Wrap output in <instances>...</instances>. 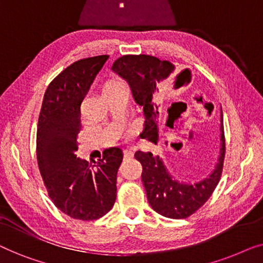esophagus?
<instances>
[{
    "label": "esophagus",
    "mask_w": 263,
    "mask_h": 263,
    "mask_svg": "<svg viewBox=\"0 0 263 263\" xmlns=\"http://www.w3.org/2000/svg\"><path fill=\"white\" fill-rule=\"evenodd\" d=\"M123 156H124V158L129 159V158L133 157V152L130 149H123Z\"/></svg>",
    "instance_id": "obj_1"
}]
</instances>
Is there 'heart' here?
Returning a JSON list of instances; mask_svg holds the SVG:
<instances>
[{
	"instance_id": "b5f03b06",
	"label": "heart",
	"mask_w": 263,
	"mask_h": 263,
	"mask_svg": "<svg viewBox=\"0 0 263 263\" xmlns=\"http://www.w3.org/2000/svg\"><path fill=\"white\" fill-rule=\"evenodd\" d=\"M120 85H121L120 82H117V81H107L106 84H104V86L102 87V92L105 93L107 91H110V89L117 87V86H120Z\"/></svg>"
}]
</instances>
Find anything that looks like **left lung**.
I'll return each instance as SVG.
<instances>
[{
    "instance_id": "left-lung-1",
    "label": "left lung",
    "mask_w": 263,
    "mask_h": 263,
    "mask_svg": "<svg viewBox=\"0 0 263 263\" xmlns=\"http://www.w3.org/2000/svg\"><path fill=\"white\" fill-rule=\"evenodd\" d=\"M111 69L128 82L133 98L141 106L145 123L140 138L148 139L157 145L159 141V107L156 96L160 92L163 81L175 73V66L149 55H125L115 61ZM188 77L189 70H182L176 75V82L184 81ZM220 122V149L217 161L210 174L195 183L176 179L159 156L141 151L135 153V159L142 165L141 179L147 200L157 213L171 219H184L195 213L213 194L220 181L225 158L222 112Z\"/></svg>"
}]
</instances>
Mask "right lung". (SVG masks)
I'll return each instance as SVG.
<instances>
[{
	"instance_id": "add662e5",
	"label": "right lung",
	"mask_w": 263,
	"mask_h": 263,
	"mask_svg": "<svg viewBox=\"0 0 263 263\" xmlns=\"http://www.w3.org/2000/svg\"><path fill=\"white\" fill-rule=\"evenodd\" d=\"M109 56L79 60L57 75L46 88L37 127V160L53 204L70 218L96 220L112 208L123 152L106 148L89 164L78 158L80 106Z\"/></svg>"
}]
</instances>
